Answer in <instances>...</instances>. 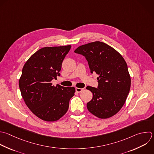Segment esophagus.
<instances>
[{"instance_id": "34e87169", "label": "esophagus", "mask_w": 154, "mask_h": 154, "mask_svg": "<svg viewBox=\"0 0 154 154\" xmlns=\"http://www.w3.org/2000/svg\"><path fill=\"white\" fill-rule=\"evenodd\" d=\"M75 90H76V92H78V93H80V92H81L83 90H84V88H75Z\"/></svg>"}]
</instances>
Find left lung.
I'll return each mask as SVG.
<instances>
[{"mask_svg": "<svg viewBox=\"0 0 154 154\" xmlns=\"http://www.w3.org/2000/svg\"><path fill=\"white\" fill-rule=\"evenodd\" d=\"M75 52L88 61L90 72L99 75L97 88L87 86L93 93L88 110L100 119L117 113L124 105L131 87L128 66L122 56L109 45L95 42L78 47Z\"/></svg>", "mask_w": 154, "mask_h": 154, "instance_id": "8db88e82", "label": "left lung"}]
</instances>
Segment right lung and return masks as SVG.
Wrapping results in <instances>:
<instances>
[{"instance_id": "add662e5", "label": "right lung", "mask_w": 154, "mask_h": 154, "mask_svg": "<svg viewBox=\"0 0 154 154\" xmlns=\"http://www.w3.org/2000/svg\"><path fill=\"white\" fill-rule=\"evenodd\" d=\"M70 45L45 47L34 53L26 62L19 79L22 96L29 109L40 119L54 122L67 111L75 88L57 85L51 81L60 76L62 63Z\"/></svg>"}]
</instances>
